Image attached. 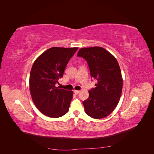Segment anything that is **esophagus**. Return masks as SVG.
I'll use <instances>...</instances> for the list:
<instances>
[{"instance_id":"obj_1","label":"esophagus","mask_w":154,"mask_h":154,"mask_svg":"<svg viewBox=\"0 0 154 154\" xmlns=\"http://www.w3.org/2000/svg\"><path fill=\"white\" fill-rule=\"evenodd\" d=\"M80 91H76V90L74 91V94H79V93H80Z\"/></svg>"}]
</instances>
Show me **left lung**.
I'll list each match as a JSON object with an SVG mask.
<instances>
[{
  "mask_svg": "<svg viewBox=\"0 0 154 154\" xmlns=\"http://www.w3.org/2000/svg\"><path fill=\"white\" fill-rule=\"evenodd\" d=\"M77 56L86 60L91 78L97 81L83 102L85 113L94 119L106 117L118 104L122 92L123 78L117 60L101 47L82 48Z\"/></svg>",
  "mask_w": 154,
  "mask_h": 154,
  "instance_id": "8db88e82",
  "label": "left lung"
}]
</instances>
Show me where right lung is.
Instances as JSON below:
<instances>
[{
    "label": "right lung",
    "mask_w": 154,
    "mask_h": 154,
    "mask_svg": "<svg viewBox=\"0 0 154 154\" xmlns=\"http://www.w3.org/2000/svg\"><path fill=\"white\" fill-rule=\"evenodd\" d=\"M78 49L51 48L40 55L32 65L29 76L32 100L36 108L48 117H61L69 110L72 91L56 85Z\"/></svg>",
    "instance_id": "obj_1"
}]
</instances>
